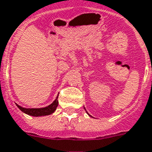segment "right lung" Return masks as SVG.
I'll use <instances>...</instances> for the list:
<instances>
[{
	"label": "right lung",
	"mask_w": 152,
	"mask_h": 152,
	"mask_svg": "<svg viewBox=\"0 0 152 152\" xmlns=\"http://www.w3.org/2000/svg\"><path fill=\"white\" fill-rule=\"evenodd\" d=\"M58 96H57L56 99L50 105H48L47 107L44 108H39V109H26V108L21 107L20 105L17 104L18 107L23 112V113H26L28 115H31V116L38 117V116H45V115H49V114H51L55 112V110H56V108L58 106V104H59V102H58Z\"/></svg>",
	"instance_id": "add662e5"
}]
</instances>
